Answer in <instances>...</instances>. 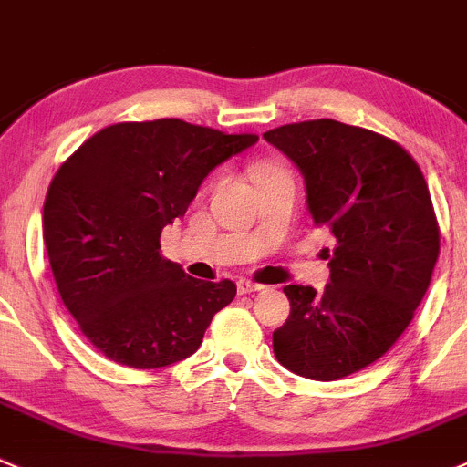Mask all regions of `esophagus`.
<instances>
[{"instance_id":"esophagus-1","label":"esophagus","mask_w":467,"mask_h":467,"mask_svg":"<svg viewBox=\"0 0 467 467\" xmlns=\"http://www.w3.org/2000/svg\"><path fill=\"white\" fill-rule=\"evenodd\" d=\"M263 287L265 285H261V283H254V281H249V278H240L238 295H252V292H261Z\"/></svg>"}]
</instances>
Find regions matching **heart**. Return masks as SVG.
<instances>
[{
	"label": "heart",
	"mask_w": 467,
	"mask_h": 467,
	"mask_svg": "<svg viewBox=\"0 0 467 467\" xmlns=\"http://www.w3.org/2000/svg\"><path fill=\"white\" fill-rule=\"evenodd\" d=\"M278 171H283V168L274 166V163H263V166H258V168H256V180H258V177L274 175V172H278Z\"/></svg>",
	"instance_id": "1"
}]
</instances>
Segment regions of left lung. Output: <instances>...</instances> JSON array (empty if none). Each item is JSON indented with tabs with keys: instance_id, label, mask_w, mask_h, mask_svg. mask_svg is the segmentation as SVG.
<instances>
[{
	"instance_id": "left-lung-1",
	"label": "left lung",
	"mask_w": 467,
	"mask_h": 467,
	"mask_svg": "<svg viewBox=\"0 0 467 467\" xmlns=\"http://www.w3.org/2000/svg\"><path fill=\"white\" fill-rule=\"evenodd\" d=\"M263 137L304 172L312 223L335 238L321 295L283 287L290 317L274 330V355L304 378H346L396 344L430 287L441 229L425 175L393 139L333 119Z\"/></svg>"
}]
</instances>
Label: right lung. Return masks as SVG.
<instances>
[{
  "mask_svg": "<svg viewBox=\"0 0 467 467\" xmlns=\"http://www.w3.org/2000/svg\"><path fill=\"white\" fill-rule=\"evenodd\" d=\"M182 119L114 123L62 161L42 213L57 292L99 353L132 368L189 358L235 283L186 276L160 254L202 180L256 143Z\"/></svg>",
  "mask_w": 467,
  "mask_h": 467,
  "instance_id": "1",
  "label": "right lung"
}]
</instances>
